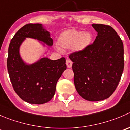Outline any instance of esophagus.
I'll list each match as a JSON object with an SVG mask.
<instances>
[{
	"mask_svg": "<svg viewBox=\"0 0 130 130\" xmlns=\"http://www.w3.org/2000/svg\"><path fill=\"white\" fill-rule=\"evenodd\" d=\"M66 66H67V67L69 68H71V66H72L73 62H72V61H71V60H70V59H66Z\"/></svg>",
	"mask_w": 130,
	"mask_h": 130,
	"instance_id": "1",
	"label": "esophagus"
}]
</instances>
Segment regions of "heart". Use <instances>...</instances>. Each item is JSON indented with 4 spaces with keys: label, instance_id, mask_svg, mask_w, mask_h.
I'll return each mask as SVG.
<instances>
[{
    "label": "heart",
    "instance_id": "obj_1",
    "mask_svg": "<svg viewBox=\"0 0 130 130\" xmlns=\"http://www.w3.org/2000/svg\"><path fill=\"white\" fill-rule=\"evenodd\" d=\"M93 39L90 32H82L76 29H70L62 32L58 38V44L61 48L76 51L84 50L91 44Z\"/></svg>",
    "mask_w": 130,
    "mask_h": 130
}]
</instances>
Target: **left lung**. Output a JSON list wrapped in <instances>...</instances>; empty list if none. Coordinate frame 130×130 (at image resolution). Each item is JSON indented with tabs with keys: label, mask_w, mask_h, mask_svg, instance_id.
Returning a JSON list of instances; mask_svg holds the SVG:
<instances>
[{
	"label": "left lung",
	"mask_w": 130,
	"mask_h": 130,
	"mask_svg": "<svg viewBox=\"0 0 130 130\" xmlns=\"http://www.w3.org/2000/svg\"><path fill=\"white\" fill-rule=\"evenodd\" d=\"M98 32L92 44L69 57L73 62L74 84L81 97L91 101L109 98L119 84L124 70L121 39L109 25H92Z\"/></svg>",
	"instance_id": "1"
}]
</instances>
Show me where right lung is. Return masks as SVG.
<instances>
[{
    "instance_id": "right-lung-1",
    "label": "right lung",
    "mask_w": 130,
    "mask_h": 130,
    "mask_svg": "<svg viewBox=\"0 0 130 130\" xmlns=\"http://www.w3.org/2000/svg\"><path fill=\"white\" fill-rule=\"evenodd\" d=\"M25 38L37 39L49 46L53 44V39L41 24L29 23L14 34L8 49L7 70L15 92L26 102L43 104L54 97L57 82L66 69V59L43 58L32 65H27L19 54L20 46Z\"/></svg>"
}]
</instances>
